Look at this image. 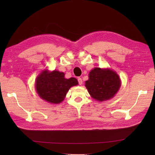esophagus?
Listing matches in <instances>:
<instances>
[{
  "mask_svg": "<svg viewBox=\"0 0 155 155\" xmlns=\"http://www.w3.org/2000/svg\"><path fill=\"white\" fill-rule=\"evenodd\" d=\"M78 84L79 85H81L83 84V80H82L81 78H78Z\"/></svg>",
  "mask_w": 155,
  "mask_h": 155,
  "instance_id": "1",
  "label": "esophagus"
}]
</instances>
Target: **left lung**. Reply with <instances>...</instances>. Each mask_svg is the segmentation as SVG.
I'll return each instance as SVG.
<instances>
[{"label":"left lung","instance_id":"left-lung-1","mask_svg":"<svg viewBox=\"0 0 155 155\" xmlns=\"http://www.w3.org/2000/svg\"><path fill=\"white\" fill-rule=\"evenodd\" d=\"M88 77L85 87L91 97L100 102L113 98L121 85L117 72L109 68H94L89 72Z\"/></svg>","mask_w":155,"mask_h":155}]
</instances>
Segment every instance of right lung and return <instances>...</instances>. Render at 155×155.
<instances>
[{"mask_svg":"<svg viewBox=\"0 0 155 155\" xmlns=\"http://www.w3.org/2000/svg\"><path fill=\"white\" fill-rule=\"evenodd\" d=\"M78 84L77 78H65L64 72L45 70L36 78L35 87L42 99L50 103L58 104L64 99L69 88Z\"/></svg>","mask_w":155,"mask_h":155,"instance_id":"1","label":"right lung"}]
</instances>
